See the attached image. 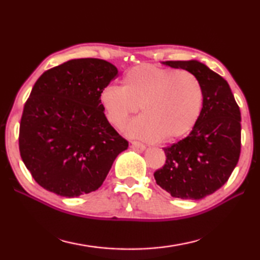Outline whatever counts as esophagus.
<instances>
[{"instance_id":"1","label":"esophagus","mask_w":260,"mask_h":260,"mask_svg":"<svg viewBox=\"0 0 260 260\" xmlns=\"http://www.w3.org/2000/svg\"><path fill=\"white\" fill-rule=\"evenodd\" d=\"M131 148L133 149V150L138 151V152H142V151L144 150V149H146V146H144L143 143L138 142V141H132Z\"/></svg>"}]
</instances>
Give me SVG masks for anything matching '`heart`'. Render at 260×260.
Here are the masks:
<instances>
[{
    "mask_svg": "<svg viewBox=\"0 0 260 260\" xmlns=\"http://www.w3.org/2000/svg\"><path fill=\"white\" fill-rule=\"evenodd\" d=\"M100 104L110 124L122 128L131 116L135 138L171 142L187 135L199 119L203 89L193 74L170 68L141 64L126 71L121 87L109 85L101 90Z\"/></svg>",
    "mask_w": 260,
    "mask_h": 260,
    "instance_id": "heart-1",
    "label": "heart"
}]
</instances>
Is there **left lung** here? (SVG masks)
I'll use <instances>...</instances> for the list:
<instances>
[{"label": "left lung", "instance_id": "left-lung-1", "mask_svg": "<svg viewBox=\"0 0 260 260\" xmlns=\"http://www.w3.org/2000/svg\"><path fill=\"white\" fill-rule=\"evenodd\" d=\"M164 64L193 74L203 89V108L187 138L162 148L166 161L153 177L182 200H201L227 182L241 153V111L228 82L197 60Z\"/></svg>", "mask_w": 260, "mask_h": 260}]
</instances>
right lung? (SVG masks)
<instances>
[{
	"mask_svg": "<svg viewBox=\"0 0 260 260\" xmlns=\"http://www.w3.org/2000/svg\"><path fill=\"white\" fill-rule=\"evenodd\" d=\"M117 77L107 60L79 58L47 70L34 83L21 114L19 151L46 190L64 197L95 191L128 148L99 100Z\"/></svg>",
	"mask_w": 260,
	"mask_h": 260,
	"instance_id": "1",
	"label": "right lung"
}]
</instances>
